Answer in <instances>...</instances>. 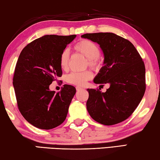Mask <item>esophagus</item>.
I'll return each mask as SVG.
<instances>
[{
  "instance_id": "esophagus-1",
  "label": "esophagus",
  "mask_w": 160,
  "mask_h": 160,
  "mask_svg": "<svg viewBox=\"0 0 160 160\" xmlns=\"http://www.w3.org/2000/svg\"><path fill=\"white\" fill-rule=\"evenodd\" d=\"M76 90H77V91H80V90H82L83 89V88L82 87H76Z\"/></svg>"
}]
</instances>
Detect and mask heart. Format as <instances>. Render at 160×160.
Segmentation results:
<instances>
[{"mask_svg": "<svg viewBox=\"0 0 160 160\" xmlns=\"http://www.w3.org/2000/svg\"><path fill=\"white\" fill-rule=\"evenodd\" d=\"M74 50L81 53L87 59V63L89 66L97 68L100 66L99 55L100 50L95 42L89 40H82L74 45ZM69 52L68 50H64L61 52L59 58V63L63 70H66L68 67ZM92 73L90 71H85L83 72H72L67 76L66 80L70 84L84 86L88 80L91 79Z\"/></svg>", "mask_w": 160, "mask_h": 160, "instance_id": "heart-1", "label": "heart"}]
</instances>
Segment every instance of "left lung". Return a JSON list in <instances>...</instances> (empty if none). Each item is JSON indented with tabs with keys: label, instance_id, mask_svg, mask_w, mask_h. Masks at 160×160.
I'll use <instances>...</instances> for the list:
<instances>
[{
	"label": "left lung",
	"instance_id": "1",
	"mask_svg": "<svg viewBox=\"0 0 160 160\" xmlns=\"http://www.w3.org/2000/svg\"><path fill=\"white\" fill-rule=\"evenodd\" d=\"M82 38L97 42L103 52L104 66L94 82L110 85L105 92L87 89L88 112L105 126L119 123L133 112L144 94V63L133 44L114 33L85 34Z\"/></svg>",
	"mask_w": 160,
	"mask_h": 160
}]
</instances>
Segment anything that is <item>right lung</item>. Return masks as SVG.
Segmentation results:
<instances>
[{
    "mask_svg": "<svg viewBox=\"0 0 160 160\" xmlns=\"http://www.w3.org/2000/svg\"><path fill=\"white\" fill-rule=\"evenodd\" d=\"M76 37L45 35L28 44L18 56L13 78L18 108L37 128H54L66 118L75 87L64 84L55 93L49 87L62 76L60 55Z\"/></svg>",
    "mask_w": 160,
    "mask_h": 160,
    "instance_id": "add662e5",
    "label": "right lung"
}]
</instances>
